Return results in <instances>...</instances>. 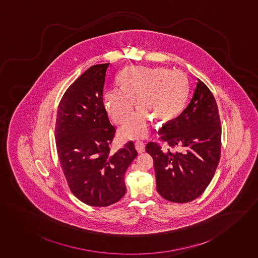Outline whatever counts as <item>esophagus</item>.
<instances>
[{"mask_svg":"<svg viewBox=\"0 0 258 258\" xmlns=\"http://www.w3.org/2000/svg\"><path fill=\"white\" fill-rule=\"evenodd\" d=\"M135 145L139 153H143L145 151V144L143 142H137Z\"/></svg>","mask_w":258,"mask_h":258,"instance_id":"34e87169","label":"esophagus"}]
</instances>
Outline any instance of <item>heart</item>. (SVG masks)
Wrapping results in <instances>:
<instances>
[{"mask_svg": "<svg viewBox=\"0 0 258 258\" xmlns=\"http://www.w3.org/2000/svg\"><path fill=\"white\" fill-rule=\"evenodd\" d=\"M119 88L104 93V106L112 119L122 124L132 115L135 101L140 110L120 128L125 140H139L148 134V116L167 122L182 111L187 98V82L180 72L164 68L130 67L118 78Z\"/></svg>", "mask_w": 258, "mask_h": 258, "instance_id": "b5f03b06", "label": "heart"}]
</instances>
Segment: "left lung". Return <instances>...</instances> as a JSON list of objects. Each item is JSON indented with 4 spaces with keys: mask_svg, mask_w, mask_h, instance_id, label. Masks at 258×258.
Wrapping results in <instances>:
<instances>
[{
    "mask_svg": "<svg viewBox=\"0 0 258 258\" xmlns=\"http://www.w3.org/2000/svg\"><path fill=\"white\" fill-rule=\"evenodd\" d=\"M172 148L148 143L145 150L153 158L157 192L166 200L187 203L203 194L211 183L221 156L222 127L216 100L200 79L187 108L158 132Z\"/></svg>",
    "mask_w": 258,
    "mask_h": 258,
    "instance_id": "1",
    "label": "left lung"
}]
</instances>
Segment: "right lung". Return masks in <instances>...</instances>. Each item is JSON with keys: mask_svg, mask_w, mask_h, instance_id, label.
Returning <instances> with one entry per match:
<instances>
[{"mask_svg": "<svg viewBox=\"0 0 258 258\" xmlns=\"http://www.w3.org/2000/svg\"><path fill=\"white\" fill-rule=\"evenodd\" d=\"M110 63L91 66L64 93L58 106L55 143L71 192L89 206L107 207L125 194L124 174L138 156L133 142L111 150L115 126L103 102Z\"/></svg>", "mask_w": 258, "mask_h": 258, "instance_id": "1", "label": "right lung"}]
</instances>
